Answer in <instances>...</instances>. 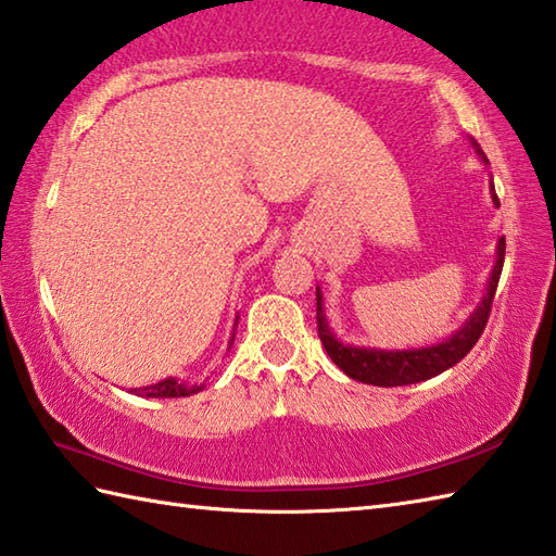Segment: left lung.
Returning <instances> with one entry per match:
<instances>
[{
  "label": "left lung",
  "mask_w": 556,
  "mask_h": 556,
  "mask_svg": "<svg viewBox=\"0 0 556 556\" xmlns=\"http://www.w3.org/2000/svg\"><path fill=\"white\" fill-rule=\"evenodd\" d=\"M470 143H473L478 157L488 164L485 152L480 150L476 140H470ZM490 193H492V203L500 205V198H497V193H494L492 184H490ZM504 251H506V241L502 236L497 243V263H494V269L490 275V281H488V293L478 303V308L470 313L464 327L456 329V332L448 339H444L442 344L425 346V349L382 351V349L341 344V341L334 337V332L327 325V317L323 311V293H320V287H317V291H315V296H317V337H320L327 356L332 358V363L339 370H344L349 377H353V380L365 382V384H375V387L416 384V382H425V380H430V377L448 370L452 365H456L460 358H464L470 349L476 346V341L480 339L482 329H485V325H488V317L492 311V299H494V291H497L502 265H504Z\"/></svg>",
  "instance_id": "obj_1"
}]
</instances>
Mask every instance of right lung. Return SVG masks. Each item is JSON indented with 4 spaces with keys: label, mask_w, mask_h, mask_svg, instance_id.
Returning a JSON list of instances; mask_svg holds the SVG:
<instances>
[{
    "label": "right lung",
    "mask_w": 556,
    "mask_h": 556,
    "mask_svg": "<svg viewBox=\"0 0 556 556\" xmlns=\"http://www.w3.org/2000/svg\"><path fill=\"white\" fill-rule=\"evenodd\" d=\"M236 320H239V317H236ZM231 344H233V334H231V341H229V349H231ZM200 389H203V384L188 387L179 380H174V377H167V380H162L157 384L131 389V392L138 394V396H150V399H176V396H191V394L200 392Z\"/></svg>",
    "instance_id": "add662e5"
}]
</instances>
